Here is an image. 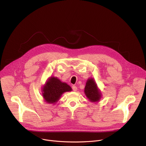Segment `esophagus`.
Masks as SVG:
<instances>
[{
  "label": "esophagus",
  "mask_w": 146,
  "mask_h": 146,
  "mask_svg": "<svg viewBox=\"0 0 146 146\" xmlns=\"http://www.w3.org/2000/svg\"><path fill=\"white\" fill-rule=\"evenodd\" d=\"M72 89L74 91H76L77 90V87L76 86H72Z\"/></svg>",
  "instance_id": "obj_1"
}]
</instances>
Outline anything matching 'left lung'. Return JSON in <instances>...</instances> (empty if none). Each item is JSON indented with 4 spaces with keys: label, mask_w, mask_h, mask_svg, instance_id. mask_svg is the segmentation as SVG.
<instances>
[{
    "label": "left lung",
    "mask_w": 146,
    "mask_h": 146,
    "mask_svg": "<svg viewBox=\"0 0 146 146\" xmlns=\"http://www.w3.org/2000/svg\"><path fill=\"white\" fill-rule=\"evenodd\" d=\"M84 93L88 100L92 103L99 102L102 98L101 91L93 78H88L84 88Z\"/></svg>",
    "instance_id": "left-lung-1"
}]
</instances>
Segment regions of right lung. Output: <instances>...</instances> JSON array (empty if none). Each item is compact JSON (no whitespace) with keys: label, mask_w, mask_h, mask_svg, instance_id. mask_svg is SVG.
Wrapping results in <instances>:
<instances>
[{"label":"right lung","mask_w":146,"mask_h":146,"mask_svg":"<svg viewBox=\"0 0 146 146\" xmlns=\"http://www.w3.org/2000/svg\"><path fill=\"white\" fill-rule=\"evenodd\" d=\"M71 91H72V88L67 83L61 81L54 76L49 77L41 89L44 100L47 103L53 105L59 100L64 93Z\"/></svg>","instance_id":"1"}]
</instances>
